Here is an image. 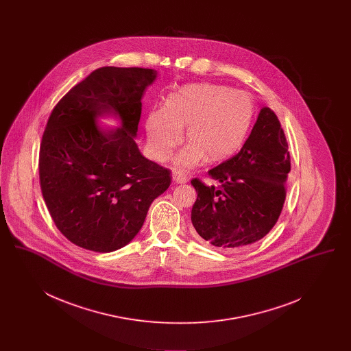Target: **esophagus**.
I'll use <instances>...</instances> for the list:
<instances>
[{
	"label": "esophagus",
	"instance_id": "34e87169",
	"mask_svg": "<svg viewBox=\"0 0 351 351\" xmlns=\"http://www.w3.org/2000/svg\"><path fill=\"white\" fill-rule=\"evenodd\" d=\"M172 180H173V183L185 184L188 182V178H186L184 173H182V172H173Z\"/></svg>",
	"mask_w": 351,
	"mask_h": 351
}]
</instances>
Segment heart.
Instances as JSON below:
<instances>
[{
	"label": "heart",
	"instance_id": "1",
	"mask_svg": "<svg viewBox=\"0 0 351 351\" xmlns=\"http://www.w3.org/2000/svg\"><path fill=\"white\" fill-rule=\"evenodd\" d=\"M250 97L217 84H188L169 95L166 108L151 110L146 135L154 159L166 162L183 141L189 143L175 159L176 167L189 169L205 159L221 162L238 150L250 128Z\"/></svg>",
	"mask_w": 351,
	"mask_h": 351
}]
</instances>
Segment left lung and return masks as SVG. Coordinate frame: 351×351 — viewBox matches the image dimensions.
Masks as SVG:
<instances>
[{
    "mask_svg": "<svg viewBox=\"0 0 351 351\" xmlns=\"http://www.w3.org/2000/svg\"><path fill=\"white\" fill-rule=\"evenodd\" d=\"M289 171L282 125L265 106L241 151L208 172L217 184L191 182L197 192L191 213L195 237L222 251L241 250L262 239L282 213Z\"/></svg>",
    "mask_w": 351,
    "mask_h": 351,
    "instance_id": "obj_1",
    "label": "left lung"
}]
</instances>
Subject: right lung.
Wrapping results in <instances>:
<instances>
[{
	"instance_id": "1",
	"label": "right lung",
	"mask_w": 351,
	"mask_h": 351,
	"mask_svg": "<svg viewBox=\"0 0 351 351\" xmlns=\"http://www.w3.org/2000/svg\"><path fill=\"white\" fill-rule=\"evenodd\" d=\"M156 75L149 68H99L49 118L39 151L42 195L60 233L83 249L126 246L171 184L167 168L146 159L134 139L145 89ZM105 115L120 126L99 127Z\"/></svg>"
}]
</instances>
